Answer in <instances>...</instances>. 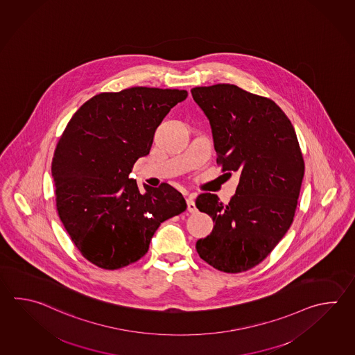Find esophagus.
Wrapping results in <instances>:
<instances>
[{
    "instance_id": "obj_1",
    "label": "esophagus",
    "mask_w": 355,
    "mask_h": 355,
    "mask_svg": "<svg viewBox=\"0 0 355 355\" xmlns=\"http://www.w3.org/2000/svg\"><path fill=\"white\" fill-rule=\"evenodd\" d=\"M187 210L191 214H196L197 212V207H196L195 201H193L192 196H189V198H187Z\"/></svg>"
}]
</instances>
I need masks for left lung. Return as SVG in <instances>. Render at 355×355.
<instances>
[{
	"label": "left lung",
	"instance_id": "obj_1",
	"mask_svg": "<svg viewBox=\"0 0 355 355\" xmlns=\"http://www.w3.org/2000/svg\"><path fill=\"white\" fill-rule=\"evenodd\" d=\"M191 94L210 121L217 164L227 175L240 174L229 205L212 193L197 197V209L215 226L196 249L221 272H245L264 261L290 229L304 180L302 153L290 119L270 98L229 83Z\"/></svg>",
	"mask_w": 355,
	"mask_h": 355
}]
</instances>
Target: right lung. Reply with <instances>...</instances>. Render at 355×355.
Listing matches in <instances>:
<instances>
[{"label":"right lung","mask_w":355,"mask_h":355,"mask_svg":"<svg viewBox=\"0 0 355 355\" xmlns=\"http://www.w3.org/2000/svg\"><path fill=\"white\" fill-rule=\"evenodd\" d=\"M184 89L131 87L96 94L72 116L51 162L60 221L80 254L102 269L144 257L159 225L187 209L168 183L139 191L129 178L148 155L166 114Z\"/></svg>","instance_id":"right-lung-1"}]
</instances>
